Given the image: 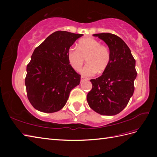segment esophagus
I'll return each mask as SVG.
<instances>
[{
	"label": "esophagus",
	"mask_w": 157,
	"mask_h": 157,
	"mask_svg": "<svg viewBox=\"0 0 157 157\" xmlns=\"http://www.w3.org/2000/svg\"><path fill=\"white\" fill-rule=\"evenodd\" d=\"M86 79H86V78H84V76L81 77V82H84V80H86Z\"/></svg>",
	"instance_id": "34e87169"
}]
</instances>
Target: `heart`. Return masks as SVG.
I'll list each match as a JSON object with an SVG mask.
<instances>
[{
    "instance_id": "b5f03b06",
    "label": "heart",
    "mask_w": 157,
    "mask_h": 157,
    "mask_svg": "<svg viewBox=\"0 0 157 157\" xmlns=\"http://www.w3.org/2000/svg\"><path fill=\"white\" fill-rule=\"evenodd\" d=\"M77 47L70 48L67 52L69 63L76 71L82 68L85 59L88 64L82 70V73L86 76H92L96 72L102 73L108 67L111 60L109 48L101 44L98 40L92 38L82 39Z\"/></svg>"
}]
</instances>
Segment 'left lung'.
I'll use <instances>...</instances> for the list:
<instances>
[{
	"label": "left lung",
	"instance_id": "1",
	"mask_svg": "<svg viewBox=\"0 0 157 157\" xmlns=\"http://www.w3.org/2000/svg\"><path fill=\"white\" fill-rule=\"evenodd\" d=\"M102 40L111 53L108 67L101 76L90 79L92 88L87 101L92 110L102 115H115L125 109L134 92L137 76L136 60L123 40L111 33L93 34Z\"/></svg>",
	"mask_w": 157,
	"mask_h": 157
}]
</instances>
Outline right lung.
I'll return each mask as SVG.
<instances>
[{
    "label": "right lung",
    "instance_id": "right-lung-1",
    "mask_svg": "<svg viewBox=\"0 0 157 157\" xmlns=\"http://www.w3.org/2000/svg\"><path fill=\"white\" fill-rule=\"evenodd\" d=\"M83 34L56 31L36 47L27 65L25 84L29 101L39 111L55 113L67 101L81 75L69 64L67 52Z\"/></svg>",
    "mask_w": 157,
    "mask_h": 157
}]
</instances>
